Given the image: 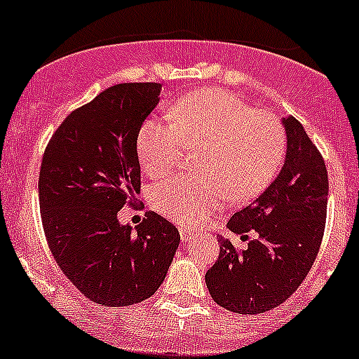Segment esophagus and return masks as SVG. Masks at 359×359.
Here are the masks:
<instances>
[{"instance_id": "1", "label": "esophagus", "mask_w": 359, "mask_h": 359, "mask_svg": "<svg viewBox=\"0 0 359 359\" xmlns=\"http://www.w3.org/2000/svg\"><path fill=\"white\" fill-rule=\"evenodd\" d=\"M193 237H195V233L187 232V230L180 229V241H182V243H187V241H191V239H193Z\"/></svg>"}]
</instances>
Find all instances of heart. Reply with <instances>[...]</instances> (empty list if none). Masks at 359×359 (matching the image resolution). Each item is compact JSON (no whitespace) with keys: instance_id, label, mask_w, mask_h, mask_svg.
<instances>
[{"instance_id":"heart-1","label":"heart","mask_w":359,"mask_h":359,"mask_svg":"<svg viewBox=\"0 0 359 359\" xmlns=\"http://www.w3.org/2000/svg\"><path fill=\"white\" fill-rule=\"evenodd\" d=\"M172 120L150 118L138 134L143 172L161 179L198 150V175L163 182L152 191L154 209L182 226H196L219 210L226 196L248 202L276 175L285 136L276 118L253 111L225 90L189 93L170 111Z\"/></svg>"}]
</instances>
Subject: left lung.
I'll return each instance as SVG.
<instances>
[{
    "mask_svg": "<svg viewBox=\"0 0 359 359\" xmlns=\"http://www.w3.org/2000/svg\"><path fill=\"white\" fill-rule=\"evenodd\" d=\"M287 154L276 179L226 223L233 233L257 232L243 251L219 237V257L205 273L210 296L236 313H264L289 299L319 253L327 209V170L294 116L281 118Z\"/></svg>",
    "mask_w": 359,
    "mask_h": 359,
    "instance_id": "8db88e82",
    "label": "left lung"
}]
</instances>
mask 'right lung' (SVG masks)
Masks as SVG:
<instances>
[{
	"label": "right lung",
	"mask_w": 359,
	"mask_h": 359,
	"mask_svg": "<svg viewBox=\"0 0 359 359\" xmlns=\"http://www.w3.org/2000/svg\"><path fill=\"white\" fill-rule=\"evenodd\" d=\"M159 83H122L70 113L43 152L42 225L56 264L93 303L129 306L154 296L179 248V230L149 212L122 225L140 193L138 134L159 104Z\"/></svg>",
	"instance_id": "obj_1"
}]
</instances>
